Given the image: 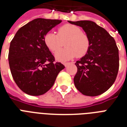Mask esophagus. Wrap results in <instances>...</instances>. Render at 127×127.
Wrapping results in <instances>:
<instances>
[{"label": "esophagus", "instance_id": "esophagus-1", "mask_svg": "<svg viewBox=\"0 0 127 127\" xmlns=\"http://www.w3.org/2000/svg\"><path fill=\"white\" fill-rule=\"evenodd\" d=\"M70 64V63H64V65L66 67V66H68Z\"/></svg>", "mask_w": 127, "mask_h": 127}]
</instances>
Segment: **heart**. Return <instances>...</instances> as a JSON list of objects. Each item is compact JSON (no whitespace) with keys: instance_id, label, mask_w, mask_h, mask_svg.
Wrapping results in <instances>:
<instances>
[{"instance_id":"b5f03b06","label":"heart","mask_w":127,"mask_h":127,"mask_svg":"<svg viewBox=\"0 0 127 127\" xmlns=\"http://www.w3.org/2000/svg\"><path fill=\"white\" fill-rule=\"evenodd\" d=\"M66 39V47L57 51L55 57L59 61L64 62L77 55L81 57L88 51L90 41L85 33L82 32L79 27L72 24H65L58 29V33L49 32L44 35L43 41L46 47L52 52H55Z\"/></svg>"}]
</instances>
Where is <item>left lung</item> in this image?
Returning a JSON list of instances; mask_svg holds the SVG:
<instances>
[{"mask_svg":"<svg viewBox=\"0 0 127 127\" xmlns=\"http://www.w3.org/2000/svg\"><path fill=\"white\" fill-rule=\"evenodd\" d=\"M68 22L81 27L90 41L86 54L75 63L78 68L74 78L76 88L88 96L102 94L113 84L118 73L119 58L115 41L94 22Z\"/></svg>","mask_w":127,"mask_h":127,"instance_id":"8db88e82","label":"left lung"}]
</instances>
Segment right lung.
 <instances>
[{"mask_svg":"<svg viewBox=\"0 0 127 127\" xmlns=\"http://www.w3.org/2000/svg\"><path fill=\"white\" fill-rule=\"evenodd\" d=\"M61 20L36 18L19 29L11 41L8 61L13 79L19 88L30 95L45 94L64 68L44 43L46 33Z\"/></svg>","mask_w":127,"mask_h":127,"instance_id":"right-lung-1","label":"right lung"}]
</instances>
